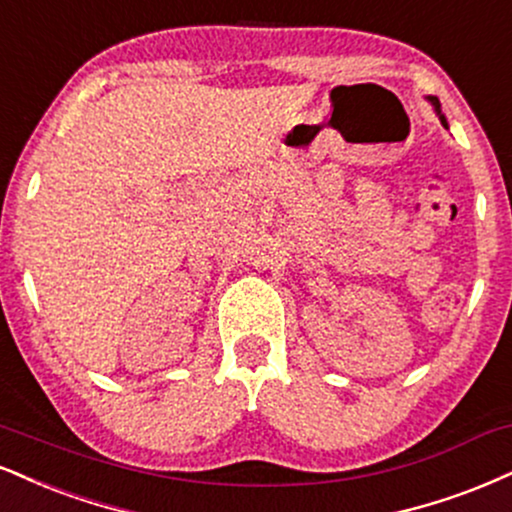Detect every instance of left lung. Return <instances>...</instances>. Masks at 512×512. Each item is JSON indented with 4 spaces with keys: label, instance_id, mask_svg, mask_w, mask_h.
Here are the masks:
<instances>
[{
    "label": "left lung",
    "instance_id": "8db88e82",
    "mask_svg": "<svg viewBox=\"0 0 512 512\" xmlns=\"http://www.w3.org/2000/svg\"><path fill=\"white\" fill-rule=\"evenodd\" d=\"M427 100H429V102H432V104H434V109H436V114H439V119H441V123H443V126H448V123H446V116H443V114H441V107H439V100H436V97H427Z\"/></svg>",
    "mask_w": 512,
    "mask_h": 512
}]
</instances>
